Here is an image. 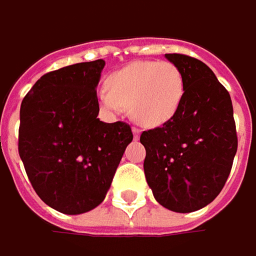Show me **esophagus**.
I'll list each match as a JSON object with an SVG mask.
<instances>
[{"instance_id": "1", "label": "esophagus", "mask_w": 256, "mask_h": 256, "mask_svg": "<svg viewBox=\"0 0 256 256\" xmlns=\"http://www.w3.org/2000/svg\"><path fill=\"white\" fill-rule=\"evenodd\" d=\"M132 134H134L135 140H138V138H140V134H141V130L136 128V126H132Z\"/></svg>"}]
</instances>
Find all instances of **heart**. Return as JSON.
<instances>
[{
	"label": "heart",
	"instance_id": "b5f03b06",
	"mask_svg": "<svg viewBox=\"0 0 256 256\" xmlns=\"http://www.w3.org/2000/svg\"><path fill=\"white\" fill-rule=\"evenodd\" d=\"M184 96V79L170 62H134L106 79L98 99L108 112L130 106L135 121L156 128L177 114Z\"/></svg>",
	"mask_w": 256,
	"mask_h": 256
}]
</instances>
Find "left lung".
<instances>
[{
	"label": "left lung",
	"mask_w": 256,
	"mask_h": 256,
	"mask_svg": "<svg viewBox=\"0 0 256 256\" xmlns=\"http://www.w3.org/2000/svg\"><path fill=\"white\" fill-rule=\"evenodd\" d=\"M184 79L177 114L162 126L144 131V172L156 200L188 213L208 206L222 192L238 150L229 92L198 58L166 54Z\"/></svg>",
	"instance_id": "1"
}]
</instances>
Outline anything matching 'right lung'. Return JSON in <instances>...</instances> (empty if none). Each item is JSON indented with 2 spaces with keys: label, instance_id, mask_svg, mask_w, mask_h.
Returning a JSON list of instances; mask_svg holds the SVG:
<instances>
[{
  "label": "right lung",
  "instance_id": "add662e5",
  "mask_svg": "<svg viewBox=\"0 0 256 256\" xmlns=\"http://www.w3.org/2000/svg\"><path fill=\"white\" fill-rule=\"evenodd\" d=\"M104 66L99 58L46 73L20 109L18 154L28 180L46 204L64 214L104 202L132 141L128 124L98 118Z\"/></svg>",
  "mask_w": 256,
  "mask_h": 256
}]
</instances>
